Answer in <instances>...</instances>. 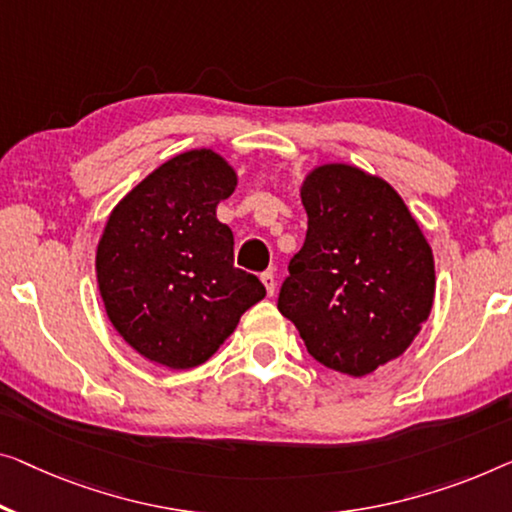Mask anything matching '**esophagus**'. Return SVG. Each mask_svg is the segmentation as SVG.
Masks as SVG:
<instances>
[{
	"instance_id": "esophagus-1",
	"label": "esophagus",
	"mask_w": 512,
	"mask_h": 512,
	"mask_svg": "<svg viewBox=\"0 0 512 512\" xmlns=\"http://www.w3.org/2000/svg\"><path fill=\"white\" fill-rule=\"evenodd\" d=\"M262 282L266 287V294H269V296L276 294V273H273V271L262 273Z\"/></svg>"
}]
</instances>
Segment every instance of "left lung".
Returning a JSON list of instances; mask_svg holds the SVG:
<instances>
[{"instance_id":"1","label":"left lung","mask_w":512,"mask_h":512,"mask_svg":"<svg viewBox=\"0 0 512 512\" xmlns=\"http://www.w3.org/2000/svg\"><path fill=\"white\" fill-rule=\"evenodd\" d=\"M305 243L278 310L326 368L365 377L407 352L434 303V257L391 183L324 163L305 174Z\"/></svg>"}]
</instances>
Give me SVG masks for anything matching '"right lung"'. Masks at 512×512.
<instances>
[{"mask_svg": "<svg viewBox=\"0 0 512 512\" xmlns=\"http://www.w3.org/2000/svg\"><path fill=\"white\" fill-rule=\"evenodd\" d=\"M236 170L213 149L172 156L121 197L96 248L105 312L137 354L188 370L218 352L266 296L234 266V234L216 218Z\"/></svg>", "mask_w": 512, "mask_h": 512, "instance_id": "add662e5", "label": "right lung"}]
</instances>
